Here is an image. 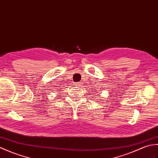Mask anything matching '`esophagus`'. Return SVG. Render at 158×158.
<instances>
[{
	"label": "esophagus",
	"instance_id": "obj_1",
	"mask_svg": "<svg viewBox=\"0 0 158 158\" xmlns=\"http://www.w3.org/2000/svg\"><path fill=\"white\" fill-rule=\"evenodd\" d=\"M81 82H78V83H76V86H78V87H79V86H81Z\"/></svg>",
	"mask_w": 158,
	"mask_h": 158
}]
</instances>
